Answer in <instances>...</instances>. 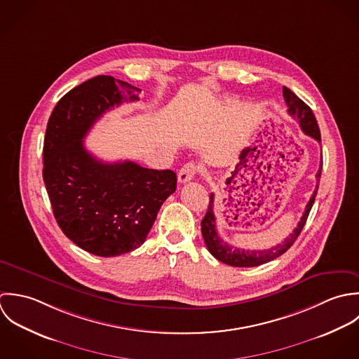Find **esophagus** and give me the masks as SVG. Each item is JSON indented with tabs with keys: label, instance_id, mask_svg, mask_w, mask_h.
Returning <instances> with one entry per match:
<instances>
[{
	"label": "esophagus",
	"instance_id": "1",
	"mask_svg": "<svg viewBox=\"0 0 359 359\" xmlns=\"http://www.w3.org/2000/svg\"><path fill=\"white\" fill-rule=\"evenodd\" d=\"M197 172H200V168H198L196 163H193V162L186 163V165L179 170V175H177L179 183H187V182H190V180L196 176Z\"/></svg>",
	"mask_w": 359,
	"mask_h": 359
}]
</instances>
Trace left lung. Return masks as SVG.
<instances>
[{
    "mask_svg": "<svg viewBox=\"0 0 359 359\" xmlns=\"http://www.w3.org/2000/svg\"><path fill=\"white\" fill-rule=\"evenodd\" d=\"M283 97H285V101H286L287 107H288V114L294 119L298 121L302 132L306 136H311L312 139H315L316 142L320 143V130H319V126H318V122L315 119V115H313L312 109L287 87H283ZM320 175H322V156H320V168L316 172V189L312 193L311 200L308 201V204L305 207V212L301 216V220L298 222V224L292 230V233H290V236L285 238V241H282L280 244H278V245H275L269 250L248 251V250H243V248L240 250L237 247H233V245L224 243L216 231L214 194H211L207 214L204 216V219L201 220V231H203V237H204V241H205V245H207L208 251L215 257L217 261H220L223 264H227L230 266H238V268L258 266V265L266 264V262L280 257L282 254H285L287 250L294 244V241L299 236L302 227L305 226V222L308 219L309 211L313 205V201H315V197H316V193H318V189H319Z\"/></svg>",
    "mask_w": 359,
    "mask_h": 359,
    "instance_id": "obj_1",
    "label": "left lung"
}]
</instances>
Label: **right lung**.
Wrapping results in <instances>:
<instances>
[{"mask_svg":"<svg viewBox=\"0 0 359 359\" xmlns=\"http://www.w3.org/2000/svg\"><path fill=\"white\" fill-rule=\"evenodd\" d=\"M142 90L112 76H95L67 93L46 130L43 179L64 234L97 257L139 248L163 201L176 190L170 169H147L132 161L102 162L83 139L115 105L139 100Z\"/></svg>","mask_w":359,"mask_h":359,"instance_id":"right-lung-1","label":"right lung"}]
</instances>
